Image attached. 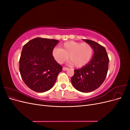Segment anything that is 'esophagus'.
Wrapping results in <instances>:
<instances>
[{"mask_svg":"<svg viewBox=\"0 0 130 130\" xmlns=\"http://www.w3.org/2000/svg\"><path fill=\"white\" fill-rule=\"evenodd\" d=\"M68 69V68L67 67H63V70H64V71H65V70H67Z\"/></svg>","mask_w":130,"mask_h":130,"instance_id":"obj_1","label":"esophagus"}]
</instances>
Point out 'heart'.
I'll use <instances>...</instances> for the list:
<instances>
[{
	"label": "heart",
	"instance_id": "1",
	"mask_svg": "<svg viewBox=\"0 0 130 130\" xmlns=\"http://www.w3.org/2000/svg\"><path fill=\"white\" fill-rule=\"evenodd\" d=\"M52 54L58 63H63L69 57L70 63L79 68L87 64L91 60L93 49L87 43L71 41L64 43L62 45V48H55Z\"/></svg>",
	"mask_w": 130,
	"mask_h": 130
}]
</instances>
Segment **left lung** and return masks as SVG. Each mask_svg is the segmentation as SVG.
<instances>
[{
	"label": "left lung",
	"instance_id": "1",
	"mask_svg": "<svg viewBox=\"0 0 130 130\" xmlns=\"http://www.w3.org/2000/svg\"><path fill=\"white\" fill-rule=\"evenodd\" d=\"M84 40L92 46L94 55L87 64L74 70L71 81L78 91L87 93L94 91L103 84L107 76L109 58L104 46L92 40Z\"/></svg>",
	"mask_w": 130,
	"mask_h": 130
}]
</instances>
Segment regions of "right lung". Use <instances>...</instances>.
Returning a JSON list of instances; mask_svg holds the SVG:
<instances>
[{"label":"right lung","mask_w":130,"mask_h":130,"mask_svg":"<svg viewBox=\"0 0 130 130\" xmlns=\"http://www.w3.org/2000/svg\"><path fill=\"white\" fill-rule=\"evenodd\" d=\"M59 41L37 37L23 46L19 59L22 80L31 89L44 92L52 88L62 66L53 56V50Z\"/></svg>","instance_id":"1"}]
</instances>
